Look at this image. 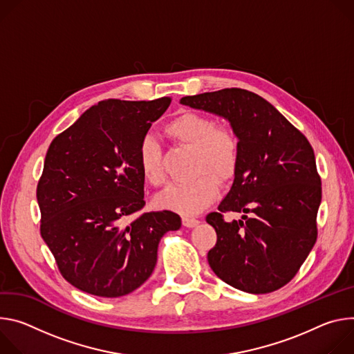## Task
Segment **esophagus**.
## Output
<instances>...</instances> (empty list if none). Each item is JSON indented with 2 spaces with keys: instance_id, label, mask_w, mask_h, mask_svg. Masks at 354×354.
Here are the masks:
<instances>
[{
  "instance_id": "1",
  "label": "esophagus",
  "mask_w": 354,
  "mask_h": 354,
  "mask_svg": "<svg viewBox=\"0 0 354 354\" xmlns=\"http://www.w3.org/2000/svg\"><path fill=\"white\" fill-rule=\"evenodd\" d=\"M200 223V221L197 218H191V216H183V225L185 227H194Z\"/></svg>"
}]
</instances>
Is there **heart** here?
I'll return each instance as SVG.
<instances>
[{"instance_id": "heart-1", "label": "heart", "mask_w": 354, "mask_h": 354, "mask_svg": "<svg viewBox=\"0 0 354 354\" xmlns=\"http://www.w3.org/2000/svg\"><path fill=\"white\" fill-rule=\"evenodd\" d=\"M165 132L180 146L195 149L192 173L195 178L169 187L160 197L162 207L194 215L209 207L219 194V180H230L238 170L241 159V140L232 127L218 124L207 113L183 111L170 120ZM138 165L142 178L162 187L167 173L162 160V151L151 138H146L138 153Z\"/></svg>"}]
</instances>
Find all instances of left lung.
<instances>
[{"mask_svg": "<svg viewBox=\"0 0 354 354\" xmlns=\"http://www.w3.org/2000/svg\"><path fill=\"white\" fill-rule=\"evenodd\" d=\"M181 104L221 115L241 140V159L218 212L208 263L226 284L250 294L288 284L318 238L321 177L308 139L260 95L242 88L188 95ZM243 212V221L223 214Z\"/></svg>", "mask_w": 354, "mask_h": 354, "instance_id": "8db88e82", "label": "left lung"}]
</instances>
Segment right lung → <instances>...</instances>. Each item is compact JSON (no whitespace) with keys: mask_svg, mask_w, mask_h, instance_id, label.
I'll return each instance as SVG.
<instances>
[{"mask_svg":"<svg viewBox=\"0 0 354 354\" xmlns=\"http://www.w3.org/2000/svg\"><path fill=\"white\" fill-rule=\"evenodd\" d=\"M170 102L100 101L52 140L36 188L41 234L75 288L102 298L135 291L153 272L163 234L180 229L171 211L140 214L139 146Z\"/></svg>","mask_w":354,"mask_h":354,"instance_id":"1","label":"right lung"}]
</instances>
